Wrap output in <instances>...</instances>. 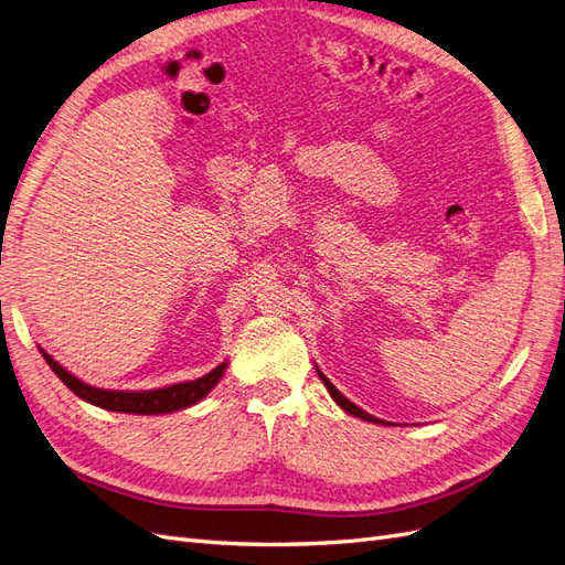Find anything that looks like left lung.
Here are the masks:
<instances>
[{"instance_id": "1", "label": "left lung", "mask_w": 565, "mask_h": 565, "mask_svg": "<svg viewBox=\"0 0 565 565\" xmlns=\"http://www.w3.org/2000/svg\"><path fill=\"white\" fill-rule=\"evenodd\" d=\"M318 374H320V380H322V384L324 386H328V391H330V396L334 398V403L341 407V409H347V413L349 415H353V417H361V419H365V422H374V424H384L382 419H377V417H372L370 413H365V409H361V407H358V405H353L347 396H341V393H339V388L328 380V377H324V374L318 370Z\"/></svg>"}]
</instances>
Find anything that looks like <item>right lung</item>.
Instances as JSON below:
<instances>
[{
  "label": "right lung",
  "mask_w": 565,
  "mask_h": 565,
  "mask_svg": "<svg viewBox=\"0 0 565 565\" xmlns=\"http://www.w3.org/2000/svg\"><path fill=\"white\" fill-rule=\"evenodd\" d=\"M42 355L49 363V367L58 374V380L71 388L75 396L104 409H113V413H129V415H167V413H177V409H183V407H191L207 396L226 372V363H221L212 372L204 374V377L193 382H181V384L152 388V391H108V388H96V386L84 384L82 380L75 377V374L61 367L46 351H42Z\"/></svg>",
  "instance_id": "right-lung-1"
}]
</instances>
